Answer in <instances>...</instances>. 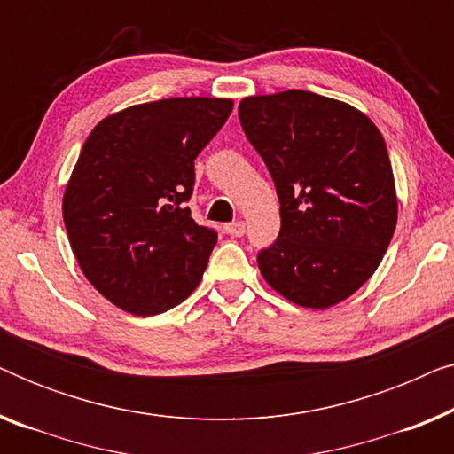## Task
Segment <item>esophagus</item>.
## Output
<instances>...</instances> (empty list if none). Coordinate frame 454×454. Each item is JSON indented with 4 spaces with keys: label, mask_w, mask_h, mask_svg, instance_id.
<instances>
[{
    "label": "esophagus",
    "mask_w": 454,
    "mask_h": 454,
    "mask_svg": "<svg viewBox=\"0 0 454 454\" xmlns=\"http://www.w3.org/2000/svg\"><path fill=\"white\" fill-rule=\"evenodd\" d=\"M225 231L231 235V238H241V235L246 233V223L244 221H233V223H227L225 225Z\"/></svg>",
    "instance_id": "34e87169"
}]
</instances>
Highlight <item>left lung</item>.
<instances>
[{
  "instance_id": "left-lung-1",
  "label": "left lung",
  "mask_w": 454,
  "mask_h": 454,
  "mask_svg": "<svg viewBox=\"0 0 454 454\" xmlns=\"http://www.w3.org/2000/svg\"><path fill=\"white\" fill-rule=\"evenodd\" d=\"M239 121L281 202L278 238L258 254L264 281L303 308L347 300L374 275L396 227L380 129L351 105L308 90L241 98Z\"/></svg>"
}]
</instances>
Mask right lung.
<instances>
[{
  "instance_id": "obj_1",
  "label": "right lung",
  "mask_w": 454,
  "mask_h": 454,
  "mask_svg": "<svg viewBox=\"0 0 454 454\" xmlns=\"http://www.w3.org/2000/svg\"><path fill=\"white\" fill-rule=\"evenodd\" d=\"M231 98L176 97L105 117L64 192L74 256L98 294L134 316L182 303L216 244L192 219L194 159L223 128Z\"/></svg>"
}]
</instances>
